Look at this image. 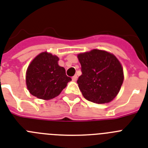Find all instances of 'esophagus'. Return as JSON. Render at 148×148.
I'll return each mask as SVG.
<instances>
[{"label": "esophagus", "mask_w": 148, "mask_h": 148, "mask_svg": "<svg viewBox=\"0 0 148 148\" xmlns=\"http://www.w3.org/2000/svg\"><path fill=\"white\" fill-rule=\"evenodd\" d=\"M77 75L73 76V77H72V80H73V81H76V80H77Z\"/></svg>", "instance_id": "obj_1"}]
</instances>
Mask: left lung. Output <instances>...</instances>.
Returning <instances> with one entry per match:
<instances>
[{"label": "left lung", "mask_w": 148, "mask_h": 148, "mask_svg": "<svg viewBox=\"0 0 148 148\" xmlns=\"http://www.w3.org/2000/svg\"><path fill=\"white\" fill-rule=\"evenodd\" d=\"M82 75L78 86L85 98L96 103H109L120 91L124 73L120 62L112 53L94 49L77 56Z\"/></svg>", "instance_id": "8db88e82"}]
</instances>
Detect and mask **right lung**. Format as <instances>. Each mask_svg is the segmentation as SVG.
<instances>
[{"instance_id":"obj_1","label":"right lung","mask_w":148,"mask_h":148,"mask_svg":"<svg viewBox=\"0 0 148 148\" xmlns=\"http://www.w3.org/2000/svg\"><path fill=\"white\" fill-rule=\"evenodd\" d=\"M59 58L43 52L29 64L26 74V83L33 96L50 100L58 96L71 80L63 67L58 65Z\"/></svg>"}]
</instances>
